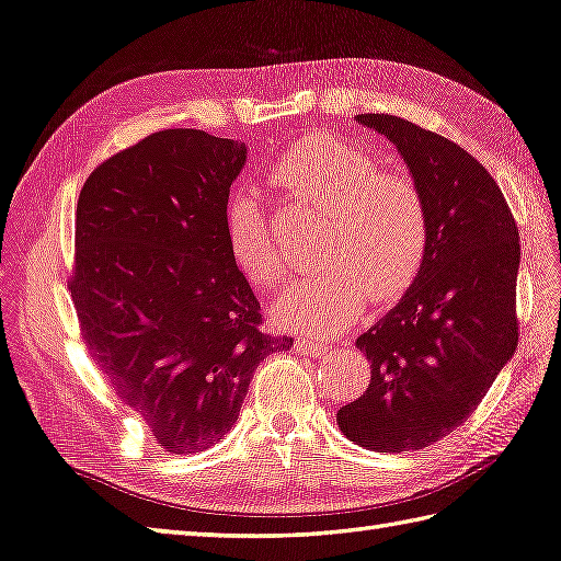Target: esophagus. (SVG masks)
I'll return each mask as SVG.
<instances>
[{"label": "esophagus", "mask_w": 561, "mask_h": 561, "mask_svg": "<svg viewBox=\"0 0 561 561\" xmlns=\"http://www.w3.org/2000/svg\"><path fill=\"white\" fill-rule=\"evenodd\" d=\"M324 346H328V340H318V336H298L296 340V348L306 354H322Z\"/></svg>", "instance_id": "34e87169"}]
</instances>
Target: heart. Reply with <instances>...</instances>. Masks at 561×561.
Here are the masks:
<instances>
[{"label":"heart","instance_id":"obj_1","mask_svg":"<svg viewBox=\"0 0 561 561\" xmlns=\"http://www.w3.org/2000/svg\"><path fill=\"white\" fill-rule=\"evenodd\" d=\"M284 195L328 213L320 231L316 275L286 289L272 308L279 324L298 332H344L370 294L392 301L411 286L427 253L430 215L419 181L385 172L373 154L328 134L294 142L270 167ZM229 253L241 275L272 289L289 275L275 227L251 191H237L225 207Z\"/></svg>","mask_w":561,"mask_h":561}]
</instances>
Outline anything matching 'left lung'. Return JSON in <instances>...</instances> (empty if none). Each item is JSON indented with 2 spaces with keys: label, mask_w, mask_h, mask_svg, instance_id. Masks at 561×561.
Returning a JSON list of instances; mask_svg holds the SVG:
<instances>
[{
  "label": "left lung",
  "mask_w": 561,
  "mask_h": 561,
  "mask_svg": "<svg viewBox=\"0 0 561 561\" xmlns=\"http://www.w3.org/2000/svg\"><path fill=\"white\" fill-rule=\"evenodd\" d=\"M356 122L387 136L419 181L430 215L423 265L401 301L363 332L366 394L336 413L373 451L430 447L468 421L518 344V229L473 154L392 114Z\"/></svg>",
  "instance_id": "obj_1"
}]
</instances>
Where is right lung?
<instances>
[{"label": "right lung", "mask_w": 561, "mask_h": 561, "mask_svg": "<svg viewBox=\"0 0 561 561\" xmlns=\"http://www.w3.org/2000/svg\"><path fill=\"white\" fill-rule=\"evenodd\" d=\"M245 154V142L167 128L102 162L78 195L69 291L83 344L172 454L217 445L257 363L294 344L260 330L227 245Z\"/></svg>", "instance_id": "1"}]
</instances>
